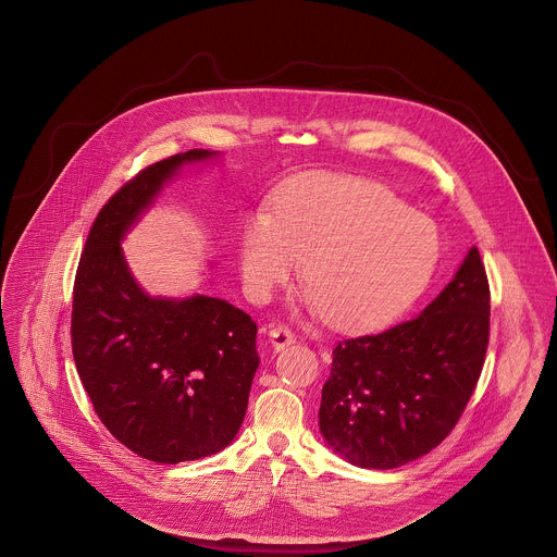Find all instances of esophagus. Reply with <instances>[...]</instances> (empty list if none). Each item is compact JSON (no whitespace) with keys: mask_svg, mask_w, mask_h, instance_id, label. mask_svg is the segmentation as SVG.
Segmentation results:
<instances>
[{"mask_svg":"<svg viewBox=\"0 0 557 557\" xmlns=\"http://www.w3.org/2000/svg\"><path fill=\"white\" fill-rule=\"evenodd\" d=\"M294 333L287 329V326H283V324H276V326H272L270 331H268V343H270V349L274 351V354H278V351H283L285 347H289V345H294Z\"/></svg>","mask_w":557,"mask_h":557,"instance_id":"obj_1","label":"esophagus"}]
</instances>
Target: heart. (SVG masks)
Returning <instances> with one entry per match:
<instances>
[{"label": "heart", "instance_id": "b5f03b06", "mask_svg": "<svg viewBox=\"0 0 557 557\" xmlns=\"http://www.w3.org/2000/svg\"><path fill=\"white\" fill-rule=\"evenodd\" d=\"M441 252L434 221L388 188L313 177L250 216L239 239L248 294L265 300L305 259V305L333 326H375L404 311L430 283Z\"/></svg>", "mask_w": 557, "mask_h": 557}]
</instances>
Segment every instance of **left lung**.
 <instances>
[{
    "mask_svg": "<svg viewBox=\"0 0 557 557\" xmlns=\"http://www.w3.org/2000/svg\"><path fill=\"white\" fill-rule=\"evenodd\" d=\"M490 341V285L472 246L423 311L343 341L318 410L326 446L358 468L406 466L450 434L472 397Z\"/></svg>",
    "mask_w": 557,
    "mask_h": 557,
    "instance_id": "obj_1",
    "label": "left lung"
}]
</instances>
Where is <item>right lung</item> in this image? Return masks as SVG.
<instances>
[{"label": "right lung", "instance_id": "1", "mask_svg": "<svg viewBox=\"0 0 557 557\" xmlns=\"http://www.w3.org/2000/svg\"><path fill=\"white\" fill-rule=\"evenodd\" d=\"M219 156L190 149L140 171L98 212L76 272L72 354L81 382L107 430L156 463L231 446L261 362L246 311L203 294L151 296L123 252L164 186L184 166Z\"/></svg>", "mask_w": 557, "mask_h": 557}]
</instances>
